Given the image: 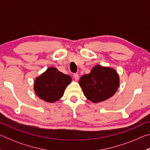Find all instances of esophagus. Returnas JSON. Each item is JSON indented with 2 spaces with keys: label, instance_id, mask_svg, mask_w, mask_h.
<instances>
[{
  "label": "esophagus",
  "instance_id": "34e87169",
  "mask_svg": "<svg viewBox=\"0 0 150 150\" xmlns=\"http://www.w3.org/2000/svg\"><path fill=\"white\" fill-rule=\"evenodd\" d=\"M73 77H74L76 81H77L79 79V75L78 73H74V74H73Z\"/></svg>",
  "mask_w": 150,
  "mask_h": 150
}]
</instances>
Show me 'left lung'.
<instances>
[{"label":"left lung","instance_id":"1","mask_svg":"<svg viewBox=\"0 0 150 150\" xmlns=\"http://www.w3.org/2000/svg\"><path fill=\"white\" fill-rule=\"evenodd\" d=\"M85 96L93 103L111 97L119 85V77L113 69L96 65L88 74L83 75L79 82Z\"/></svg>","mask_w":150,"mask_h":150}]
</instances>
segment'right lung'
Returning a JSON list of instances; mask_svg holds the SVG:
<instances>
[{"mask_svg": "<svg viewBox=\"0 0 150 150\" xmlns=\"http://www.w3.org/2000/svg\"><path fill=\"white\" fill-rule=\"evenodd\" d=\"M71 81L69 75L59 71L55 67H50L35 80L34 90L40 98L54 103L62 97L65 88Z\"/></svg>", "mask_w": 150, "mask_h": 150, "instance_id": "1", "label": "right lung"}]
</instances>
